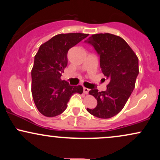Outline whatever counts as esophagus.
Segmentation results:
<instances>
[{
	"label": "esophagus",
	"instance_id": "esophagus-1",
	"mask_svg": "<svg viewBox=\"0 0 160 160\" xmlns=\"http://www.w3.org/2000/svg\"><path fill=\"white\" fill-rule=\"evenodd\" d=\"M89 89H88V88H86V87L83 88V92L85 93V94H88V93H89Z\"/></svg>",
	"mask_w": 160,
	"mask_h": 160
}]
</instances>
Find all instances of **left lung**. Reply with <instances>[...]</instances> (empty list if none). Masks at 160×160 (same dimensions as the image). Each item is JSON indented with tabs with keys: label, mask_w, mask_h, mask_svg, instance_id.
Masks as SVG:
<instances>
[{
	"label": "left lung",
	"mask_w": 160,
	"mask_h": 160,
	"mask_svg": "<svg viewBox=\"0 0 160 160\" xmlns=\"http://www.w3.org/2000/svg\"><path fill=\"white\" fill-rule=\"evenodd\" d=\"M85 42L94 47L100 57L102 73L109 80L105 91H89L98 104L95 108L86 110L98 118H111L122 111L135 89L138 58L128 43L114 34H93Z\"/></svg>",
	"instance_id": "left-lung-1"
}]
</instances>
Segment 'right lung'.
<instances>
[{
    "instance_id": "1",
    "label": "right lung",
    "mask_w": 160,
    "mask_h": 160,
    "mask_svg": "<svg viewBox=\"0 0 160 160\" xmlns=\"http://www.w3.org/2000/svg\"><path fill=\"white\" fill-rule=\"evenodd\" d=\"M89 34H57L43 43L34 56L32 70V93L40 113L47 117L61 114L75 93L82 94V86H70L61 76L68 65V52Z\"/></svg>"
}]
</instances>
